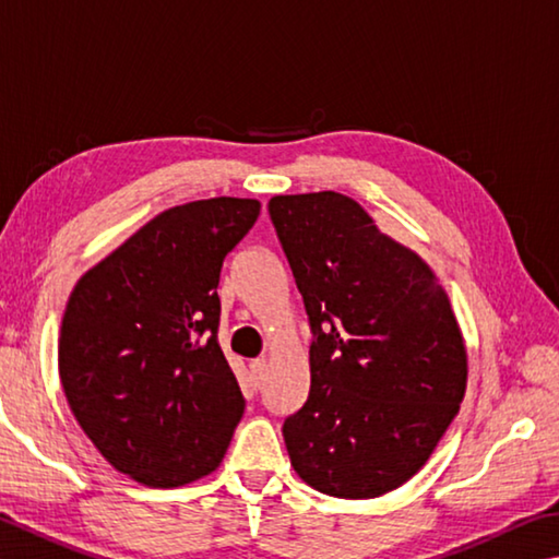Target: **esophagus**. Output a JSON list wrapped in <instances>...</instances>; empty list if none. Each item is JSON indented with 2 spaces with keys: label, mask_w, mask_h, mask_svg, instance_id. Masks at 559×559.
Here are the masks:
<instances>
[{
  "label": "esophagus",
  "mask_w": 559,
  "mask_h": 559,
  "mask_svg": "<svg viewBox=\"0 0 559 559\" xmlns=\"http://www.w3.org/2000/svg\"><path fill=\"white\" fill-rule=\"evenodd\" d=\"M249 369H251V377H253V379L263 381V377H266L269 364H266V359H253V361L249 364Z\"/></svg>",
  "instance_id": "obj_1"
}]
</instances>
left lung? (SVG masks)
I'll return each mask as SVG.
<instances>
[{
  "instance_id": "left-lung-1",
  "label": "left lung",
  "mask_w": 559,
  "mask_h": 559,
  "mask_svg": "<svg viewBox=\"0 0 559 559\" xmlns=\"http://www.w3.org/2000/svg\"><path fill=\"white\" fill-rule=\"evenodd\" d=\"M269 215L314 334L308 401L283 423L290 464L322 493L377 499L420 472L460 413V322L428 263L357 200L276 195Z\"/></svg>"
}]
</instances>
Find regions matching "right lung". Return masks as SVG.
Returning a JSON list of instances; mask_svg holds the SVG:
<instances>
[{"label":"right lung","mask_w":559,"mask_h":559,"mask_svg":"<svg viewBox=\"0 0 559 559\" xmlns=\"http://www.w3.org/2000/svg\"><path fill=\"white\" fill-rule=\"evenodd\" d=\"M259 200L210 198L160 212L70 293L58 373L99 454L131 479L176 489L212 474L245 413L217 342L219 271Z\"/></svg>","instance_id":"right-lung-1"}]
</instances>
